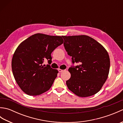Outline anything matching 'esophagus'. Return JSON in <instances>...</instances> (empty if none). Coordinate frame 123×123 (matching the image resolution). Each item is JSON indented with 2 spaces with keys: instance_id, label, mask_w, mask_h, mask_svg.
I'll return each mask as SVG.
<instances>
[{
  "instance_id": "obj_1",
  "label": "esophagus",
  "mask_w": 123,
  "mask_h": 123,
  "mask_svg": "<svg viewBox=\"0 0 123 123\" xmlns=\"http://www.w3.org/2000/svg\"><path fill=\"white\" fill-rule=\"evenodd\" d=\"M59 71L60 72H62L64 71V70H62V69H59Z\"/></svg>"
}]
</instances>
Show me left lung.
<instances>
[{
	"label": "left lung",
	"mask_w": 123,
	"mask_h": 123,
	"mask_svg": "<svg viewBox=\"0 0 123 123\" xmlns=\"http://www.w3.org/2000/svg\"><path fill=\"white\" fill-rule=\"evenodd\" d=\"M68 54L72 56V63L68 69L71 78L66 81L68 88L81 97L97 93L107 79L110 59L104 47L87 35L62 36Z\"/></svg>",
	"instance_id": "1"
}]
</instances>
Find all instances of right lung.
I'll return each mask as SVG.
<instances>
[{
    "mask_svg": "<svg viewBox=\"0 0 123 123\" xmlns=\"http://www.w3.org/2000/svg\"><path fill=\"white\" fill-rule=\"evenodd\" d=\"M63 43L61 36L37 33L26 39L16 49L12 61V74L18 85L30 96H37L49 90L58 71L45 60L52 62L51 53Z\"/></svg>",
    "mask_w": 123,
    "mask_h": 123,
    "instance_id": "add662e5",
    "label": "right lung"
}]
</instances>
